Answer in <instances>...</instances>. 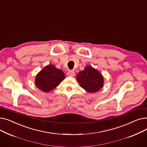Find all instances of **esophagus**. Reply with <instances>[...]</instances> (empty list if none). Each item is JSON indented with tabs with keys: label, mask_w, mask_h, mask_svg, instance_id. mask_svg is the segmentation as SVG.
I'll list each match as a JSON object with an SVG mask.
<instances>
[{
	"label": "esophagus",
	"mask_w": 147,
	"mask_h": 147,
	"mask_svg": "<svg viewBox=\"0 0 147 147\" xmlns=\"http://www.w3.org/2000/svg\"><path fill=\"white\" fill-rule=\"evenodd\" d=\"M67 75L69 77H74L75 76V73L72 70H69V71H68Z\"/></svg>",
	"instance_id": "34e87169"
}]
</instances>
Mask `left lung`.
Here are the masks:
<instances>
[{"instance_id":"8db88e82","label":"left lung","mask_w":147,"mask_h":147,"mask_svg":"<svg viewBox=\"0 0 147 147\" xmlns=\"http://www.w3.org/2000/svg\"><path fill=\"white\" fill-rule=\"evenodd\" d=\"M80 86L84 90L95 93L101 89L104 84V78L97 69L90 65L85 67L76 76Z\"/></svg>"}]
</instances>
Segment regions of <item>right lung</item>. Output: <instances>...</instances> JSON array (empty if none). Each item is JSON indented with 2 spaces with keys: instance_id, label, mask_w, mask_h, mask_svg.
<instances>
[{
  "instance_id": "1",
  "label": "right lung",
  "mask_w": 147,
  "mask_h": 147,
  "mask_svg": "<svg viewBox=\"0 0 147 147\" xmlns=\"http://www.w3.org/2000/svg\"><path fill=\"white\" fill-rule=\"evenodd\" d=\"M65 78L63 71L50 64L43 68L38 73L35 79V84L40 90L48 92L59 85L60 82Z\"/></svg>"
}]
</instances>
